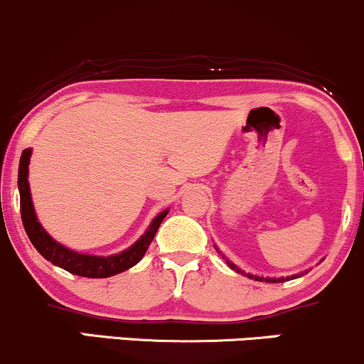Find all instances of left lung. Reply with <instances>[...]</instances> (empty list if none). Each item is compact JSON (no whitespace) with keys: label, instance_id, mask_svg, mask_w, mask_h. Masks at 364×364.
Returning <instances> with one entry per match:
<instances>
[{"label":"left lung","instance_id":"left-lung-1","mask_svg":"<svg viewBox=\"0 0 364 364\" xmlns=\"http://www.w3.org/2000/svg\"><path fill=\"white\" fill-rule=\"evenodd\" d=\"M218 252H220V250H218ZM223 259L226 260V264H228L230 269H233L235 272H238V274H243V276L250 277V279H255V281H266V283H284V281H288V279H296V277H300V274H294L291 277H259V276H254V274H245V272H243L242 269H238L233 262H230L228 259H226V257H223Z\"/></svg>","mask_w":364,"mask_h":364}]
</instances>
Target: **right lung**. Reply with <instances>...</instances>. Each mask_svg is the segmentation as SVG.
<instances>
[{
    "label": "right lung",
    "instance_id": "add662e5",
    "mask_svg": "<svg viewBox=\"0 0 364 364\" xmlns=\"http://www.w3.org/2000/svg\"><path fill=\"white\" fill-rule=\"evenodd\" d=\"M30 156H32V149H23L18 165V191H20V213L21 221H23V228L27 232L30 242L36 247L38 254L42 257L49 260L54 266L64 269V271L71 272V274L83 276V277H110L119 274V272L127 271V269L136 266L143 255L146 254L149 243L155 238V233L160 228L164 218L168 215V209L161 211L155 220L151 221L149 228L144 232L143 237L139 238L134 245L129 247L127 250L119 252L115 255L109 257H98V255L80 254L68 247L61 245L50 237L49 233L42 228V225L37 221L36 209L32 204V196H30L28 186V164Z\"/></svg>",
    "mask_w": 364,
    "mask_h": 364
}]
</instances>
